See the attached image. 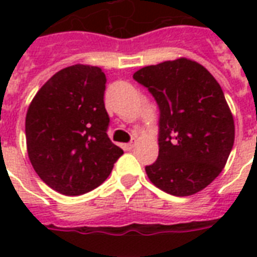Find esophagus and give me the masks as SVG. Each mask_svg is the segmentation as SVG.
Wrapping results in <instances>:
<instances>
[{
    "label": "esophagus",
    "instance_id": "obj_1",
    "mask_svg": "<svg viewBox=\"0 0 257 257\" xmlns=\"http://www.w3.org/2000/svg\"><path fill=\"white\" fill-rule=\"evenodd\" d=\"M122 148H124L125 151H131V149L135 148V141H131L128 144H124L122 145Z\"/></svg>",
    "mask_w": 257,
    "mask_h": 257
}]
</instances>
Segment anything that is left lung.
<instances>
[{
  "label": "left lung",
  "mask_w": 257,
  "mask_h": 257,
  "mask_svg": "<svg viewBox=\"0 0 257 257\" xmlns=\"http://www.w3.org/2000/svg\"><path fill=\"white\" fill-rule=\"evenodd\" d=\"M160 109L159 157L149 180L173 196L195 195L223 171L235 141V122L221 86L199 62L177 58L133 74Z\"/></svg>",
  "instance_id": "left-lung-1"
}]
</instances>
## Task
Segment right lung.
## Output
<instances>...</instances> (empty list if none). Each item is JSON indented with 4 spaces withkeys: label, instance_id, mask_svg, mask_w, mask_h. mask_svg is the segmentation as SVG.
<instances>
[{
    "label": "right lung",
    "instance_id": "obj_1",
    "mask_svg": "<svg viewBox=\"0 0 257 257\" xmlns=\"http://www.w3.org/2000/svg\"><path fill=\"white\" fill-rule=\"evenodd\" d=\"M105 84L98 66H68L41 86L28 108L29 160L40 179L62 195L101 185L124 153L106 135Z\"/></svg>",
    "mask_w": 257,
    "mask_h": 257
}]
</instances>
